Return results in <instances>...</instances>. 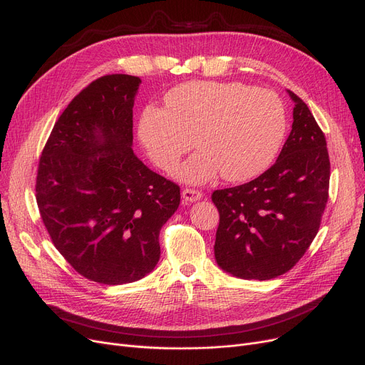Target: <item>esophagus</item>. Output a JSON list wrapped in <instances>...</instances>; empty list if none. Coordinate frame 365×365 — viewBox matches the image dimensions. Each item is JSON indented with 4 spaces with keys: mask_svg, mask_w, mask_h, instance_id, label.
Segmentation results:
<instances>
[{
    "mask_svg": "<svg viewBox=\"0 0 365 365\" xmlns=\"http://www.w3.org/2000/svg\"><path fill=\"white\" fill-rule=\"evenodd\" d=\"M182 197H183V201H186V202H195V201L202 198V192H201V190H197V189L186 187V189H183Z\"/></svg>",
    "mask_w": 365,
    "mask_h": 365,
    "instance_id": "34e87169",
    "label": "esophagus"
}]
</instances>
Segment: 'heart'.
Segmentation results:
<instances>
[{
	"instance_id": "obj_1",
	"label": "heart",
	"mask_w": 365,
	"mask_h": 365,
	"mask_svg": "<svg viewBox=\"0 0 365 365\" xmlns=\"http://www.w3.org/2000/svg\"><path fill=\"white\" fill-rule=\"evenodd\" d=\"M165 108L148 105L139 120V138L149 158L165 173L185 153L200 149L176 173L186 183L252 179L278 153L287 113L278 96L242 83L192 81L165 96Z\"/></svg>"
}]
</instances>
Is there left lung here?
<instances>
[{
    "mask_svg": "<svg viewBox=\"0 0 365 365\" xmlns=\"http://www.w3.org/2000/svg\"><path fill=\"white\" fill-rule=\"evenodd\" d=\"M293 125L277 163L257 179L215 190L219 210L215 257L242 279L277 278L300 260L314 241L329 200L327 142L299 96L287 90Z\"/></svg>",
    "mask_w": 365,
    "mask_h": 365,
    "instance_id": "1",
    "label": "left lung"
}]
</instances>
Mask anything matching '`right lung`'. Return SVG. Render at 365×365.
Returning <instances> with one entry per match:
<instances>
[{"mask_svg": "<svg viewBox=\"0 0 365 365\" xmlns=\"http://www.w3.org/2000/svg\"><path fill=\"white\" fill-rule=\"evenodd\" d=\"M139 76L105 75L56 121L38 165L36 204L50 238L87 279L120 285L153 271L180 187L131 149Z\"/></svg>", "mask_w": 365, "mask_h": 365, "instance_id": "right-lung-1", "label": "right lung"}]
</instances>
